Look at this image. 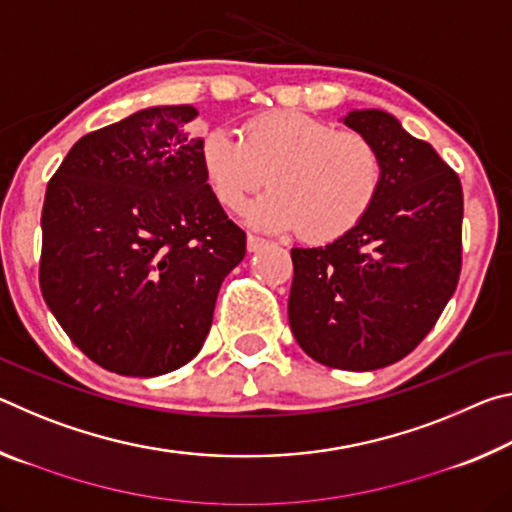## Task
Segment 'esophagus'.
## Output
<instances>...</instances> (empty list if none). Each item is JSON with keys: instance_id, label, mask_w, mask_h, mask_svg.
<instances>
[{"instance_id": "obj_1", "label": "esophagus", "mask_w": 512, "mask_h": 512, "mask_svg": "<svg viewBox=\"0 0 512 512\" xmlns=\"http://www.w3.org/2000/svg\"><path fill=\"white\" fill-rule=\"evenodd\" d=\"M268 244V241L264 239V237H259V235H253V232H248V250L250 253H257L259 248H264Z\"/></svg>"}]
</instances>
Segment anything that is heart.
<instances>
[{
    "label": "heart",
    "mask_w": 512,
    "mask_h": 512,
    "mask_svg": "<svg viewBox=\"0 0 512 512\" xmlns=\"http://www.w3.org/2000/svg\"><path fill=\"white\" fill-rule=\"evenodd\" d=\"M201 164L216 201L232 212L271 185L250 207V219L264 228H298L311 241L339 239L366 219L384 176L370 140L296 110L250 119L239 137L221 128L207 133Z\"/></svg>",
    "instance_id": "heart-1"
}]
</instances>
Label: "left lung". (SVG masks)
Returning <instances> with one entry per match:
<instances>
[{"label":"left lung","mask_w":512,"mask_h":512,"mask_svg":"<svg viewBox=\"0 0 512 512\" xmlns=\"http://www.w3.org/2000/svg\"><path fill=\"white\" fill-rule=\"evenodd\" d=\"M343 121L377 149L381 189L343 237L291 248L289 325L314 361L363 372L418 348L454 296L463 189L433 146L388 112L352 110Z\"/></svg>","instance_id":"8db88e82"}]
</instances>
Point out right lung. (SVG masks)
I'll return each instance as SVG.
<instances>
[{
    "label": "right lung",
    "instance_id": "1",
    "mask_svg": "<svg viewBox=\"0 0 512 512\" xmlns=\"http://www.w3.org/2000/svg\"><path fill=\"white\" fill-rule=\"evenodd\" d=\"M192 106H155L83 135L42 205L40 289L83 354L158 377L201 352L246 232L207 185Z\"/></svg>",
    "mask_w": 512,
    "mask_h": 512
}]
</instances>
